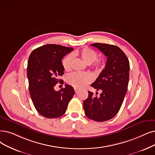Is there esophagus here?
I'll return each mask as SVG.
<instances>
[{
    "instance_id": "obj_1",
    "label": "esophagus",
    "mask_w": 155,
    "mask_h": 155,
    "mask_svg": "<svg viewBox=\"0 0 155 155\" xmlns=\"http://www.w3.org/2000/svg\"><path fill=\"white\" fill-rule=\"evenodd\" d=\"M74 91H75L76 94H77V93L79 91V90L78 88H74Z\"/></svg>"
}]
</instances>
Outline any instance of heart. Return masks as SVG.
I'll use <instances>...</instances> for the list:
<instances>
[{"instance_id":"1","label":"heart","mask_w":155,"mask_h":155,"mask_svg":"<svg viewBox=\"0 0 155 155\" xmlns=\"http://www.w3.org/2000/svg\"><path fill=\"white\" fill-rule=\"evenodd\" d=\"M78 54L81 57L86 64H91L93 62L92 68L96 71H101L104 66V60L100 59L95 60L97 58V52L89 48H84L79 51ZM73 59V55L72 54H68L66 56L63 61L62 65L65 71H69L71 68V63ZM93 79L92 76L89 73L76 72L69 74L67 76V81L69 84L72 85L76 88H82L90 83Z\"/></svg>"}]
</instances>
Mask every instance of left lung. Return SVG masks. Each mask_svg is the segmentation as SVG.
Listing matches in <instances>:
<instances>
[{
  "label": "left lung",
  "instance_id": "8db88e82",
  "mask_svg": "<svg viewBox=\"0 0 155 155\" xmlns=\"http://www.w3.org/2000/svg\"><path fill=\"white\" fill-rule=\"evenodd\" d=\"M91 46L98 48L107 59L105 68L91 84L97 91L101 90V94L97 96L88 91L83 107L88 118L102 122L113 118L120 109L127 91L130 64L119 47L102 43H94Z\"/></svg>",
  "mask_w": 155,
  "mask_h": 155
}]
</instances>
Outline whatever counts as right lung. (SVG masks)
<instances>
[{
	"label": "right lung",
	"instance_id": "add662e5",
	"mask_svg": "<svg viewBox=\"0 0 155 155\" xmlns=\"http://www.w3.org/2000/svg\"><path fill=\"white\" fill-rule=\"evenodd\" d=\"M72 50V48L46 45L30 54L27 77L30 97L38 112L48 118L62 116L75 93L69 84H65L60 91L54 89L58 82L63 81L58 79L64 74L61 60Z\"/></svg>",
	"mask_w": 155,
	"mask_h": 155
}]
</instances>
